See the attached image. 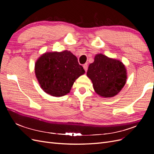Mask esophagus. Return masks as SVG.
Here are the masks:
<instances>
[{
	"label": "esophagus",
	"mask_w": 154,
	"mask_h": 154,
	"mask_svg": "<svg viewBox=\"0 0 154 154\" xmlns=\"http://www.w3.org/2000/svg\"><path fill=\"white\" fill-rule=\"evenodd\" d=\"M83 69H85V71H87V69H88V64H87V63H85L84 65H83Z\"/></svg>",
	"instance_id": "esophagus-1"
}]
</instances>
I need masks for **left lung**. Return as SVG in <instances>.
<instances>
[{"mask_svg": "<svg viewBox=\"0 0 154 154\" xmlns=\"http://www.w3.org/2000/svg\"><path fill=\"white\" fill-rule=\"evenodd\" d=\"M87 75L97 94L105 97L116 96L127 80V72L123 63L102 54L96 55L94 62L88 66Z\"/></svg>", "mask_w": 154, "mask_h": 154, "instance_id": "8db88e82", "label": "left lung"}]
</instances>
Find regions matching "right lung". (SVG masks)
Masks as SVG:
<instances>
[{"instance_id":"right-lung-1","label":"right lung","mask_w":154,"mask_h":154,"mask_svg":"<svg viewBox=\"0 0 154 154\" xmlns=\"http://www.w3.org/2000/svg\"><path fill=\"white\" fill-rule=\"evenodd\" d=\"M35 74L42 88L48 94L60 97L67 94L85 70L69 51L45 53L35 63Z\"/></svg>"}]
</instances>
